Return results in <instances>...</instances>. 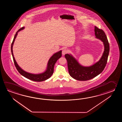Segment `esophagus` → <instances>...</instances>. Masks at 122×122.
Wrapping results in <instances>:
<instances>
[{
  "mask_svg": "<svg viewBox=\"0 0 122 122\" xmlns=\"http://www.w3.org/2000/svg\"><path fill=\"white\" fill-rule=\"evenodd\" d=\"M67 52H68V50L67 49H66V48L64 49L63 50V51H62V55H65L67 53Z\"/></svg>",
  "mask_w": 122,
  "mask_h": 122,
  "instance_id": "1",
  "label": "esophagus"
}]
</instances>
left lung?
I'll list each match as a JSON object with an SVG mask.
<instances>
[{"instance_id":"1","label":"left lung","mask_w":122,"mask_h":122,"mask_svg":"<svg viewBox=\"0 0 122 122\" xmlns=\"http://www.w3.org/2000/svg\"><path fill=\"white\" fill-rule=\"evenodd\" d=\"M95 34L96 38L103 42L105 49L101 59L98 62L90 67L81 65L72 55H65L67 61L68 72L70 76L78 81H87L99 75L103 71L106 66L109 51V44L104 31L95 26Z\"/></svg>"}]
</instances>
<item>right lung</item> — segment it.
I'll return each mask as SVG.
<instances>
[{"label":"right lung","instance_id":"add662e5","mask_svg":"<svg viewBox=\"0 0 122 122\" xmlns=\"http://www.w3.org/2000/svg\"><path fill=\"white\" fill-rule=\"evenodd\" d=\"M24 28V27H22V28L18 30L16 32V34L15 35L14 37L12 44H11V52H12V55L13 57V61H14L15 66L16 67V69L20 73L21 75H23L24 77L27 78L30 80L35 81H42L46 80L47 79H48L49 78H50L52 75L53 73L54 72V68L55 64L56 63L57 60L61 57L62 51H60L57 53H55V54L50 58V59L48 62L47 70L44 73H43L40 74L35 75V74H30V73L26 72V71H24L22 70L20 67H19L18 64H17L16 60L15 59V58L14 57L13 53V43L15 41V38L17 35V33L19 31L23 29Z\"/></svg>","mask_w":122,"mask_h":122}]
</instances>
